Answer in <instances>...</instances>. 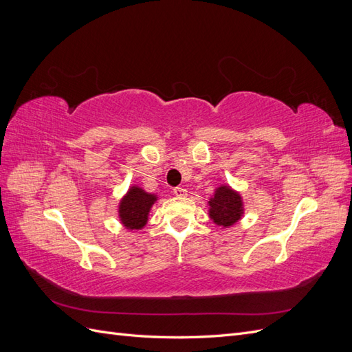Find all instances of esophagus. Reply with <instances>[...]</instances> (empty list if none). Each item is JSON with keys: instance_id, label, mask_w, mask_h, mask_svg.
<instances>
[{"instance_id": "1", "label": "esophagus", "mask_w": 352, "mask_h": 352, "mask_svg": "<svg viewBox=\"0 0 352 352\" xmlns=\"http://www.w3.org/2000/svg\"><path fill=\"white\" fill-rule=\"evenodd\" d=\"M173 194H175L176 197H186V189H185L184 186H176V188L173 189Z\"/></svg>"}]
</instances>
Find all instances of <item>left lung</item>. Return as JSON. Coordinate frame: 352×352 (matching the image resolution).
<instances>
[{
    "mask_svg": "<svg viewBox=\"0 0 352 352\" xmlns=\"http://www.w3.org/2000/svg\"><path fill=\"white\" fill-rule=\"evenodd\" d=\"M242 216V201L239 194L228 186H220L210 201V217L219 226H232Z\"/></svg>",
    "mask_w": 352,
    "mask_h": 352,
    "instance_id": "1",
    "label": "left lung"
}]
</instances>
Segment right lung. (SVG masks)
I'll return each mask as SVG.
<instances>
[{
  "label": "right lung",
  "mask_w": 352,
  "mask_h": 352,
  "mask_svg": "<svg viewBox=\"0 0 352 352\" xmlns=\"http://www.w3.org/2000/svg\"><path fill=\"white\" fill-rule=\"evenodd\" d=\"M155 197L144 192L141 188H132L120 202V219L127 229H141L148 220V212Z\"/></svg>",
  "instance_id": "obj_1"
}]
</instances>
